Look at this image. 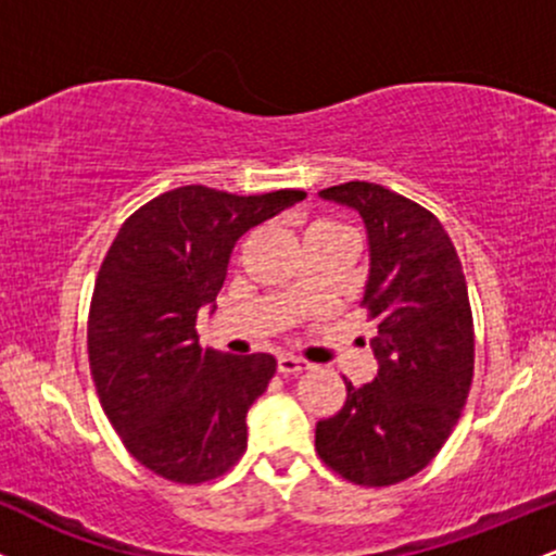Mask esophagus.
<instances>
[{
	"label": "esophagus",
	"mask_w": 556,
	"mask_h": 556,
	"mask_svg": "<svg viewBox=\"0 0 556 556\" xmlns=\"http://www.w3.org/2000/svg\"><path fill=\"white\" fill-rule=\"evenodd\" d=\"M277 368H279V374L292 376V374H300V371H308L311 363L303 361V358H295V355L282 353V355H279V358H277Z\"/></svg>",
	"instance_id": "1"
}]
</instances>
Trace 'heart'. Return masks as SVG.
<instances>
[{
    "label": "heart",
    "mask_w": 556,
    "mask_h": 556,
    "mask_svg": "<svg viewBox=\"0 0 556 556\" xmlns=\"http://www.w3.org/2000/svg\"><path fill=\"white\" fill-rule=\"evenodd\" d=\"M334 227H342V225H340V222H334V219H316L314 225L308 227V232H311V229H334Z\"/></svg>",
    "instance_id": "obj_1"
}]
</instances>
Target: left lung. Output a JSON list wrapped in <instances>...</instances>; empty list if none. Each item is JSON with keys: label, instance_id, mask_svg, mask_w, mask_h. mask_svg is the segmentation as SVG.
Instances as JSON below:
<instances>
[{"label": "left lung", "instance_id": "obj_1", "mask_svg": "<svg viewBox=\"0 0 556 556\" xmlns=\"http://www.w3.org/2000/svg\"><path fill=\"white\" fill-rule=\"evenodd\" d=\"M361 214L371 271L361 305L376 321L379 374L348 387L340 413L316 424V452L358 486H392L442 450L473 381V314L450 235L429 208L376 182L318 193Z\"/></svg>", "mask_w": 556, "mask_h": 556}]
</instances>
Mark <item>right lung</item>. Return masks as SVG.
<instances>
[{
    "mask_svg": "<svg viewBox=\"0 0 556 556\" xmlns=\"http://www.w3.org/2000/svg\"><path fill=\"white\" fill-rule=\"evenodd\" d=\"M303 198L185 185L127 216L106 251L88 314V363L114 431L156 476L193 486L245 452L248 407L277 361L201 348L195 318L219 295L235 242Z\"/></svg>",
    "mask_w": 556,
    "mask_h": 556,
    "instance_id": "1",
    "label": "right lung"
}]
</instances>
